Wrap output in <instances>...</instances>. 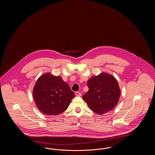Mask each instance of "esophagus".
<instances>
[{"mask_svg": "<svg viewBox=\"0 0 155 155\" xmlns=\"http://www.w3.org/2000/svg\"><path fill=\"white\" fill-rule=\"evenodd\" d=\"M75 95L77 96H81V92H75Z\"/></svg>", "mask_w": 155, "mask_h": 155, "instance_id": "esophagus-1", "label": "esophagus"}]
</instances>
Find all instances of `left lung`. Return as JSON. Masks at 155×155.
<instances>
[{
    "label": "left lung",
    "instance_id": "1",
    "mask_svg": "<svg viewBox=\"0 0 155 155\" xmlns=\"http://www.w3.org/2000/svg\"><path fill=\"white\" fill-rule=\"evenodd\" d=\"M89 91L82 96L89 107L99 114L111 111L117 105L120 89L117 80L105 73L92 77L87 82Z\"/></svg>",
    "mask_w": 155,
    "mask_h": 155
}]
</instances>
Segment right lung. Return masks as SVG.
I'll list each match as a JSON object with an SVG mask.
<instances>
[{"label": "right lung", "mask_w": 155, "mask_h": 155, "mask_svg": "<svg viewBox=\"0 0 155 155\" xmlns=\"http://www.w3.org/2000/svg\"><path fill=\"white\" fill-rule=\"evenodd\" d=\"M32 94L38 109L49 116L64 112L75 96L61 77L50 73L43 74L37 80Z\"/></svg>", "instance_id": "add662e5"}]
</instances>
